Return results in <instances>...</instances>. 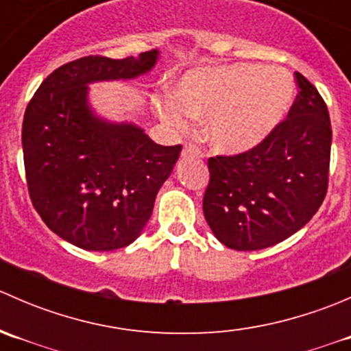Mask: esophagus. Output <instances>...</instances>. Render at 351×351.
<instances>
[{
    "mask_svg": "<svg viewBox=\"0 0 351 351\" xmlns=\"http://www.w3.org/2000/svg\"><path fill=\"white\" fill-rule=\"evenodd\" d=\"M183 156H202V151L198 149L195 144L192 143H186L185 146H183V151H182Z\"/></svg>",
    "mask_w": 351,
    "mask_h": 351,
    "instance_id": "obj_1",
    "label": "esophagus"
}]
</instances>
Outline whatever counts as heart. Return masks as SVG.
I'll return each mask as SVG.
<instances>
[{
	"instance_id": "obj_1",
	"label": "heart",
	"mask_w": 351,
	"mask_h": 351,
	"mask_svg": "<svg viewBox=\"0 0 351 351\" xmlns=\"http://www.w3.org/2000/svg\"><path fill=\"white\" fill-rule=\"evenodd\" d=\"M293 98V77L280 67L228 64L190 71L175 95H159L156 105L175 130H189L192 117H207L205 132L219 151L244 153L277 129Z\"/></svg>"
}]
</instances>
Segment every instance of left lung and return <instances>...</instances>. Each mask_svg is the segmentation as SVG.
<instances>
[{
  "mask_svg": "<svg viewBox=\"0 0 351 351\" xmlns=\"http://www.w3.org/2000/svg\"><path fill=\"white\" fill-rule=\"evenodd\" d=\"M287 119L256 147L208 158L204 215L224 246L263 250L307 224L328 192L331 120L319 91L300 73Z\"/></svg>",
  "mask_w": 351,
  "mask_h": 351,
  "instance_id": "1",
  "label": "left lung"
}]
</instances>
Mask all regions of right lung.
<instances>
[{
    "instance_id": "1",
    "label": "right lung",
    "mask_w": 351,
    "mask_h": 351,
    "mask_svg": "<svg viewBox=\"0 0 351 351\" xmlns=\"http://www.w3.org/2000/svg\"><path fill=\"white\" fill-rule=\"evenodd\" d=\"M139 58L86 56L49 74L23 117L22 146L28 195L59 238L88 251H113L136 241L153 214L158 190L182 146H159L132 123L97 119L88 83L130 80L156 64Z\"/></svg>"
}]
</instances>
